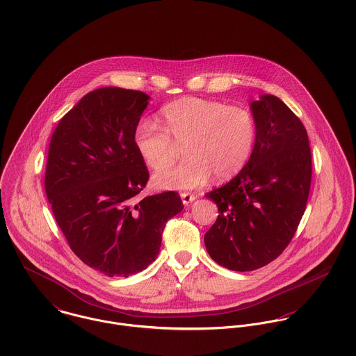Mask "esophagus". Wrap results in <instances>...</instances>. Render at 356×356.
Masks as SVG:
<instances>
[{"label": "esophagus", "instance_id": "esophagus-1", "mask_svg": "<svg viewBox=\"0 0 356 356\" xmlns=\"http://www.w3.org/2000/svg\"><path fill=\"white\" fill-rule=\"evenodd\" d=\"M181 199H182V203L184 205H189L192 202L196 200V196L192 195V193H188V192H184L181 193Z\"/></svg>", "mask_w": 356, "mask_h": 356}]
</instances>
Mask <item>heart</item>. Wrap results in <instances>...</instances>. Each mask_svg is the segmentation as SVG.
<instances>
[{"label": "heart", "instance_id": "heart-1", "mask_svg": "<svg viewBox=\"0 0 356 356\" xmlns=\"http://www.w3.org/2000/svg\"><path fill=\"white\" fill-rule=\"evenodd\" d=\"M164 129L143 120L134 130V145L154 171L170 168L185 148L188 159L177 168L156 174L153 182L163 189H196L212 174L232 178L254 152L257 123L251 109L241 105L184 97L160 111Z\"/></svg>", "mask_w": 356, "mask_h": 356}]
</instances>
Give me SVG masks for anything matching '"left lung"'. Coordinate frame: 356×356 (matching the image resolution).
<instances>
[{
	"mask_svg": "<svg viewBox=\"0 0 356 356\" xmlns=\"http://www.w3.org/2000/svg\"><path fill=\"white\" fill-rule=\"evenodd\" d=\"M257 123L254 152L226 185L205 195L218 218L204 236L209 256L233 271H252L293 238L311 186V151L302 120L271 95L251 102Z\"/></svg>",
	"mask_w": 356,
	"mask_h": 356,
	"instance_id": "obj_1",
	"label": "left lung"
}]
</instances>
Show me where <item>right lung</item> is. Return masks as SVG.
<instances>
[{
	"label": "right lung",
	"instance_id": "add662e5",
	"mask_svg": "<svg viewBox=\"0 0 356 356\" xmlns=\"http://www.w3.org/2000/svg\"><path fill=\"white\" fill-rule=\"evenodd\" d=\"M149 96L102 88L68 111L53 131L45 192L70 248L108 277H129L157 257L168 219L182 211L177 192L136 203L149 171L134 130Z\"/></svg>",
	"mask_w": 356,
	"mask_h": 356
}]
</instances>
